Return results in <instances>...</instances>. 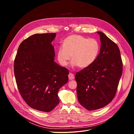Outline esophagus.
Returning <instances> with one entry per match:
<instances>
[{
    "mask_svg": "<svg viewBox=\"0 0 134 134\" xmlns=\"http://www.w3.org/2000/svg\"><path fill=\"white\" fill-rule=\"evenodd\" d=\"M68 77H69V79L70 80H74V78H75L74 75L72 73L70 72V73L69 74V75H68Z\"/></svg>",
    "mask_w": 134,
    "mask_h": 134,
    "instance_id": "obj_1",
    "label": "esophagus"
}]
</instances>
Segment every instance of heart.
Wrapping results in <instances>:
<instances>
[{
	"label": "heart",
	"mask_w": 134,
	"mask_h": 134,
	"mask_svg": "<svg viewBox=\"0 0 134 134\" xmlns=\"http://www.w3.org/2000/svg\"><path fill=\"white\" fill-rule=\"evenodd\" d=\"M100 50V46L97 40L81 35H71L64 40L63 47H59L57 58L60 64L65 66L71 55L72 66L86 68L96 60Z\"/></svg>",
	"instance_id": "obj_1"
}]
</instances>
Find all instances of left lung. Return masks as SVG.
<instances>
[{"label": "left lung", "instance_id": "8db88e82", "mask_svg": "<svg viewBox=\"0 0 134 134\" xmlns=\"http://www.w3.org/2000/svg\"><path fill=\"white\" fill-rule=\"evenodd\" d=\"M100 52L89 67L77 72V95L80 103L88 110L103 108L115 97L122 72V62L120 50L102 32Z\"/></svg>", "mask_w": 134, "mask_h": 134}]
</instances>
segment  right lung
I'll return each instance as SVG.
<instances>
[{
    "mask_svg": "<svg viewBox=\"0 0 134 134\" xmlns=\"http://www.w3.org/2000/svg\"><path fill=\"white\" fill-rule=\"evenodd\" d=\"M55 36L56 33L30 36L20 44L14 60L19 92L27 105L42 112L59 104L58 91L68 81L69 70L54 61L51 42Z\"/></svg>",
    "mask_w": 134,
    "mask_h": 134,
    "instance_id": "right-lung-1",
    "label": "right lung"
}]
</instances>
